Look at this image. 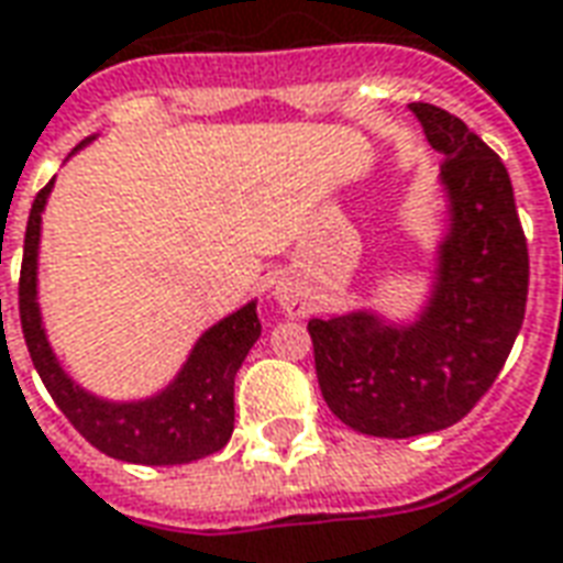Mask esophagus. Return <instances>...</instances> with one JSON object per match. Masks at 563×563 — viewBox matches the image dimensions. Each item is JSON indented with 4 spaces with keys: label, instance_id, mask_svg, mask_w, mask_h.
I'll return each mask as SVG.
<instances>
[{
    "label": "esophagus",
    "instance_id": "34e87169",
    "mask_svg": "<svg viewBox=\"0 0 563 563\" xmlns=\"http://www.w3.org/2000/svg\"><path fill=\"white\" fill-rule=\"evenodd\" d=\"M277 301H280L286 310H292V313H298V310L305 308V305H301V298H298L295 289H289V286H277Z\"/></svg>",
    "mask_w": 563,
    "mask_h": 563
}]
</instances>
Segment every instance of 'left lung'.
<instances>
[{
  "instance_id": "8db88e82",
  "label": "left lung",
  "mask_w": 563,
  "mask_h": 563,
  "mask_svg": "<svg viewBox=\"0 0 563 563\" xmlns=\"http://www.w3.org/2000/svg\"><path fill=\"white\" fill-rule=\"evenodd\" d=\"M442 152L448 234L427 308L415 322L375 310L310 320L325 405L350 430L411 439L445 430L490 390L525 322L528 241L503 161L457 115L408 106Z\"/></svg>"
}]
</instances>
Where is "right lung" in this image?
<instances>
[{"label":"right lung","instance_id":"1","mask_svg":"<svg viewBox=\"0 0 563 563\" xmlns=\"http://www.w3.org/2000/svg\"><path fill=\"white\" fill-rule=\"evenodd\" d=\"M90 140L93 136H88L85 143ZM51 188H54V179L35 195L33 210L26 219L21 289H18L26 350L33 356L42 384L48 387L51 399L90 445L124 463L176 466V463H191V460L222 451L234 432V375L246 360L250 347L262 335L255 301L219 320L213 329H207L198 338L195 350L188 353L179 375L155 396L140 399V402H109L81 390L76 380L63 372L60 360L51 350L42 313H38V298H35L42 210L48 203Z\"/></svg>","mask_w":563,"mask_h":563}]
</instances>
